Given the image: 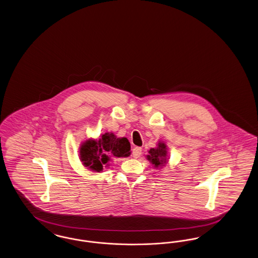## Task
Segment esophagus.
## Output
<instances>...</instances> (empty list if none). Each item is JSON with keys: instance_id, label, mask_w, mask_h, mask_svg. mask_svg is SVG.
I'll return each instance as SVG.
<instances>
[{"instance_id": "obj_1", "label": "esophagus", "mask_w": 258, "mask_h": 258, "mask_svg": "<svg viewBox=\"0 0 258 258\" xmlns=\"http://www.w3.org/2000/svg\"><path fill=\"white\" fill-rule=\"evenodd\" d=\"M141 155H142V148L135 147V149L133 150V157H134L135 159L139 158Z\"/></svg>"}]
</instances>
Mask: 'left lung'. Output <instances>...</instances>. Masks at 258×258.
Masks as SVG:
<instances>
[{
    "mask_svg": "<svg viewBox=\"0 0 258 258\" xmlns=\"http://www.w3.org/2000/svg\"><path fill=\"white\" fill-rule=\"evenodd\" d=\"M167 148L163 142H160L157 148H151L147 156V160L156 167H162L167 162Z\"/></svg>",
    "mask_w": 258,
    "mask_h": 258,
    "instance_id": "left-lung-1",
    "label": "left lung"
}]
</instances>
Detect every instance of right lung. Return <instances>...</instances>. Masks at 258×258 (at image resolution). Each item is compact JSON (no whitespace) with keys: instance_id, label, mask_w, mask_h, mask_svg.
I'll return each instance as SVG.
<instances>
[{"instance_id":"add662e5","label":"right lung","mask_w":258,"mask_h":258,"mask_svg":"<svg viewBox=\"0 0 258 258\" xmlns=\"http://www.w3.org/2000/svg\"><path fill=\"white\" fill-rule=\"evenodd\" d=\"M131 155V144L125 137L117 138L111 133H105L98 140L88 139L80 147V160L88 168L102 171L108 165L110 158H125Z\"/></svg>"}]
</instances>
